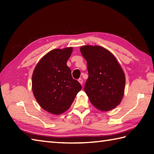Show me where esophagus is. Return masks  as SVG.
<instances>
[{"label": "esophagus", "mask_w": 154, "mask_h": 154, "mask_svg": "<svg viewBox=\"0 0 154 154\" xmlns=\"http://www.w3.org/2000/svg\"><path fill=\"white\" fill-rule=\"evenodd\" d=\"M78 81H79V83L81 84V85H83V79H81V78H80V79H78Z\"/></svg>", "instance_id": "34e87169"}]
</instances>
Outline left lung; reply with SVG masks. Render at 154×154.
Here are the masks:
<instances>
[{
	"label": "left lung",
	"mask_w": 154,
	"mask_h": 154,
	"mask_svg": "<svg viewBox=\"0 0 154 154\" xmlns=\"http://www.w3.org/2000/svg\"><path fill=\"white\" fill-rule=\"evenodd\" d=\"M81 53L87 60L89 77L85 91L90 102L100 111L114 109L122 100L125 75L114 55L99 45H83Z\"/></svg>",
	"instance_id": "left-lung-1"
}]
</instances>
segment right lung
Instances as JSON below:
<instances>
[{
  "label": "right lung",
  "instance_id": "add662e5",
  "mask_svg": "<svg viewBox=\"0 0 154 154\" xmlns=\"http://www.w3.org/2000/svg\"><path fill=\"white\" fill-rule=\"evenodd\" d=\"M72 51V47L50 51L39 61L32 74L35 99L42 109L55 115L69 109L81 90L67 65Z\"/></svg>",
  "mask_w": 154,
  "mask_h": 154
}]
</instances>
